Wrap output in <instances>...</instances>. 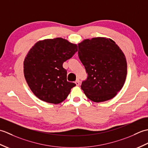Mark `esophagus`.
Masks as SVG:
<instances>
[{"label": "esophagus", "mask_w": 148, "mask_h": 148, "mask_svg": "<svg viewBox=\"0 0 148 148\" xmlns=\"http://www.w3.org/2000/svg\"><path fill=\"white\" fill-rule=\"evenodd\" d=\"M75 83H76V86H79V84H80V81H79V79H77L76 81V82H75Z\"/></svg>", "instance_id": "1"}]
</instances>
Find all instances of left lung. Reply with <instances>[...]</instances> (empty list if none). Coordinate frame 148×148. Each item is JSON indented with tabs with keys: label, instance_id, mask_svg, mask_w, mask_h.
Listing matches in <instances>:
<instances>
[{
	"label": "left lung",
	"instance_id": "1",
	"mask_svg": "<svg viewBox=\"0 0 148 148\" xmlns=\"http://www.w3.org/2000/svg\"><path fill=\"white\" fill-rule=\"evenodd\" d=\"M78 56L88 73L81 86L88 98L100 102L117 95L126 79L127 64L114 40L105 37L84 39L78 44Z\"/></svg>",
	"mask_w": 148,
	"mask_h": 148
}]
</instances>
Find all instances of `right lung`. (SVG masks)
<instances>
[{
  "mask_svg": "<svg viewBox=\"0 0 148 148\" xmlns=\"http://www.w3.org/2000/svg\"><path fill=\"white\" fill-rule=\"evenodd\" d=\"M77 51L76 45L60 37L39 40L32 46L25 58L23 71L37 98L54 104L66 99L76 84L67 81L63 64Z\"/></svg>",
  "mask_w": 148,
  "mask_h": 148,
  "instance_id": "obj_1",
  "label": "right lung"
}]
</instances>
